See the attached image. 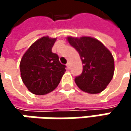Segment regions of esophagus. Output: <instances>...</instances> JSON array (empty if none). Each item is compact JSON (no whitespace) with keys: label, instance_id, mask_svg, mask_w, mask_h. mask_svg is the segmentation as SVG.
I'll list each match as a JSON object with an SVG mask.
<instances>
[{"label":"esophagus","instance_id":"1","mask_svg":"<svg viewBox=\"0 0 131 131\" xmlns=\"http://www.w3.org/2000/svg\"><path fill=\"white\" fill-rule=\"evenodd\" d=\"M67 67L69 69L70 68V62H67Z\"/></svg>","mask_w":131,"mask_h":131}]
</instances>
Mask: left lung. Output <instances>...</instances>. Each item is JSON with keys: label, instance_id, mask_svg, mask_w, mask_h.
<instances>
[{"label": "left lung", "instance_id": "1", "mask_svg": "<svg viewBox=\"0 0 131 131\" xmlns=\"http://www.w3.org/2000/svg\"><path fill=\"white\" fill-rule=\"evenodd\" d=\"M68 42L79 53L83 66L82 73L75 83L83 92L96 94L102 92L112 80L114 58L110 51L98 39L89 36H68Z\"/></svg>", "mask_w": 131, "mask_h": 131}]
</instances>
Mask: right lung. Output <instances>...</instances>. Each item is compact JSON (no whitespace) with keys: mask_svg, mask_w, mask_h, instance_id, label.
Segmentation results:
<instances>
[{"mask_svg":"<svg viewBox=\"0 0 131 131\" xmlns=\"http://www.w3.org/2000/svg\"><path fill=\"white\" fill-rule=\"evenodd\" d=\"M55 41L48 36L36 41L20 61L22 80L35 95H42L55 90L66 71L58 55L51 51Z\"/></svg>","mask_w":131,"mask_h":131,"instance_id":"right-lung-1","label":"right lung"}]
</instances>
